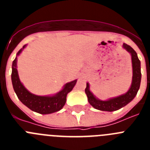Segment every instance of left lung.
Masks as SVG:
<instances>
[{
    "instance_id": "left-lung-1",
    "label": "left lung",
    "mask_w": 150,
    "mask_h": 150,
    "mask_svg": "<svg viewBox=\"0 0 150 150\" xmlns=\"http://www.w3.org/2000/svg\"><path fill=\"white\" fill-rule=\"evenodd\" d=\"M122 47L125 50H126L132 55L133 76H132V83L131 87L125 94H123L113 98H110L107 100H99L98 98H96V97L94 96L89 89V84L87 83L85 92L88 97L89 104L95 109L102 111H109V112L117 110L127 105L137 95L140 86V80H141L140 62L136 52L131 46H128L126 43H123Z\"/></svg>"
}]
</instances>
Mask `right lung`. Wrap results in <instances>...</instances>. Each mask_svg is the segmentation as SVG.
Masks as SVG:
<instances>
[{"label": "right lung", "mask_w": 150, "mask_h": 150, "mask_svg": "<svg viewBox=\"0 0 150 150\" xmlns=\"http://www.w3.org/2000/svg\"><path fill=\"white\" fill-rule=\"evenodd\" d=\"M25 46L26 45L23 46L18 52L12 65V83L18 98L29 109L40 114H50L60 110L65 104L67 95L76 85V79L66 83L62 90L52 96H39L30 93L21 83L17 71V56Z\"/></svg>", "instance_id": "add662e5"}]
</instances>
